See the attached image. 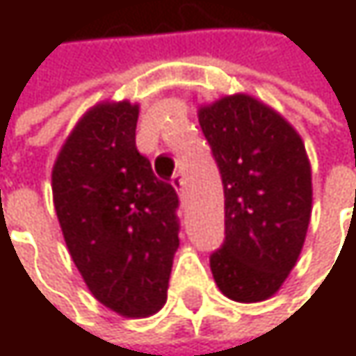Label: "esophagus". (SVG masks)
I'll list each match as a JSON object with an SVG mask.
<instances>
[{
    "mask_svg": "<svg viewBox=\"0 0 356 356\" xmlns=\"http://www.w3.org/2000/svg\"><path fill=\"white\" fill-rule=\"evenodd\" d=\"M171 183H173V187L177 189L179 195H185V177H183V173H181V171H177V173L173 175Z\"/></svg>",
    "mask_w": 356,
    "mask_h": 356,
    "instance_id": "obj_1",
    "label": "esophagus"
}]
</instances>
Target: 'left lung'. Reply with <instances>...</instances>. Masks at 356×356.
<instances>
[{"label":"left lung","instance_id":"left-lung-1","mask_svg":"<svg viewBox=\"0 0 356 356\" xmlns=\"http://www.w3.org/2000/svg\"><path fill=\"white\" fill-rule=\"evenodd\" d=\"M225 189V241L210 253L233 301L272 297L301 253L312 216V169L299 134L245 95L200 108Z\"/></svg>","mask_w":356,"mask_h":356}]
</instances>
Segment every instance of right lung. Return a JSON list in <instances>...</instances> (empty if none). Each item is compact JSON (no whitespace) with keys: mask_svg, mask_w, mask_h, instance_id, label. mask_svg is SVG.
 <instances>
[{"mask_svg":"<svg viewBox=\"0 0 356 356\" xmlns=\"http://www.w3.org/2000/svg\"><path fill=\"white\" fill-rule=\"evenodd\" d=\"M138 107L99 105L76 125L53 167V202L90 293L125 318L167 301L179 248V195L136 146Z\"/></svg>","mask_w":356,"mask_h":356,"instance_id":"add662e5","label":"right lung"}]
</instances>
